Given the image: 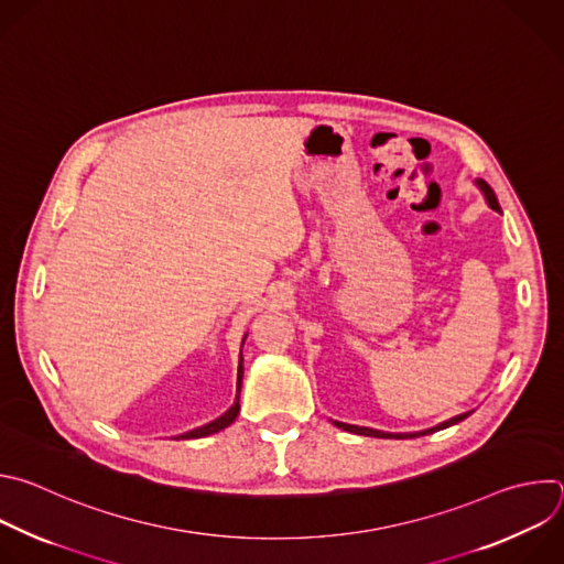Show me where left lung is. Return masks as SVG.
I'll list each match as a JSON object with an SVG mask.
<instances>
[{"label":"left lung","instance_id":"left-lung-1","mask_svg":"<svg viewBox=\"0 0 564 564\" xmlns=\"http://www.w3.org/2000/svg\"><path fill=\"white\" fill-rule=\"evenodd\" d=\"M480 186H482V191H485V195H487L489 206H491L494 210H500L498 199H496V193L491 191V186H489L487 182H480ZM467 415H469V413L456 415V417H452V420L442 422V424H440V426H435V429H426V431H420V433H384V431H376V429H369V426H356V424H345V422H333V424H335V426H340V429H345V431L358 433V435H369V437H398V440H404V437H417V435H426V433H433V431L446 429V426H452V424H458V422H463Z\"/></svg>","mask_w":564,"mask_h":564}]
</instances>
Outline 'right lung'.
Listing matches in <instances>:
<instances>
[{"mask_svg":"<svg viewBox=\"0 0 564 564\" xmlns=\"http://www.w3.org/2000/svg\"><path fill=\"white\" fill-rule=\"evenodd\" d=\"M242 365H240V369H238V398H236V402H234V406L224 413V415H219L217 420H213V422H208V424H204V426H199V429H193V431H188V433H182V435H177V440L182 437V440H191V437H204V435H210V433H217V431H221V429H227L236 417H238V413H240V387H242Z\"/></svg>","mask_w":564,"mask_h":564,"instance_id":"obj_1","label":"right lung"}]
</instances>
